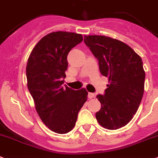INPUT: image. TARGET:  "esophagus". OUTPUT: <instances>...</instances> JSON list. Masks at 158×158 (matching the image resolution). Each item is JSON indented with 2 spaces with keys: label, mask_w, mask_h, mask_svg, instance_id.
<instances>
[{
  "label": "esophagus",
  "mask_w": 158,
  "mask_h": 158,
  "mask_svg": "<svg viewBox=\"0 0 158 158\" xmlns=\"http://www.w3.org/2000/svg\"><path fill=\"white\" fill-rule=\"evenodd\" d=\"M88 98H89V99H92V98H95V94H93V93H89V94H88Z\"/></svg>",
  "instance_id": "esophagus-1"
}]
</instances>
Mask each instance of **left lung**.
Returning a JSON list of instances; mask_svg holds the SVG:
<instances>
[{
    "instance_id": "8db88e82",
    "label": "left lung",
    "mask_w": 158,
    "mask_h": 158,
    "mask_svg": "<svg viewBox=\"0 0 158 158\" xmlns=\"http://www.w3.org/2000/svg\"><path fill=\"white\" fill-rule=\"evenodd\" d=\"M84 42L98 60L101 73L110 82L105 94L97 96L102 107L96 118L106 129H120L131 121L143 97L142 60L131 47L117 39L90 35L85 36Z\"/></svg>"
}]
</instances>
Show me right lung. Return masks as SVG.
I'll use <instances>...</instances> for the list:
<instances>
[{"instance_id":"right-lung-1","label":"right lung","mask_w":158,"mask_h":158,"mask_svg":"<svg viewBox=\"0 0 158 158\" xmlns=\"http://www.w3.org/2000/svg\"><path fill=\"white\" fill-rule=\"evenodd\" d=\"M83 40L81 34L53 32L40 39L26 65L27 86L39 117L48 129L67 133L75 126L77 114L87 101L85 89L63 85L69 51Z\"/></svg>"}]
</instances>
